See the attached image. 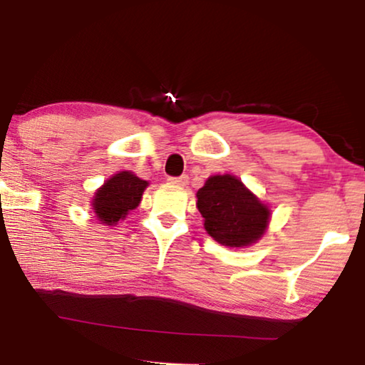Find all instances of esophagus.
<instances>
[{"label": "esophagus", "mask_w": 365, "mask_h": 365, "mask_svg": "<svg viewBox=\"0 0 365 365\" xmlns=\"http://www.w3.org/2000/svg\"><path fill=\"white\" fill-rule=\"evenodd\" d=\"M168 182L171 183V185H177V187H183V185H187L188 183V177L187 175H182V177H177V178H168Z\"/></svg>", "instance_id": "obj_1"}]
</instances>
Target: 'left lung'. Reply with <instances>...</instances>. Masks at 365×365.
Segmentation results:
<instances>
[{
	"instance_id": "8db88e82",
	"label": "left lung",
	"mask_w": 365,
	"mask_h": 365,
	"mask_svg": "<svg viewBox=\"0 0 365 365\" xmlns=\"http://www.w3.org/2000/svg\"><path fill=\"white\" fill-rule=\"evenodd\" d=\"M197 209L204 230L217 244L244 249L259 242L267 232L271 209L235 175H212L197 190Z\"/></svg>"
}]
</instances>
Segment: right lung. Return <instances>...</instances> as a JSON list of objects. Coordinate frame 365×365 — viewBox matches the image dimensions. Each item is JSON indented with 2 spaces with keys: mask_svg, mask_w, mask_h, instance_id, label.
<instances>
[{
  "mask_svg": "<svg viewBox=\"0 0 365 365\" xmlns=\"http://www.w3.org/2000/svg\"><path fill=\"white\" fill-rule=\"evenodd\" d=\"M149 182L137 177L133 171H118L103 183L91 200V209L104 226H115L125 220L132 209L140 204L142 194Z\"/></svg>",
  "mask_w": 365,
  "mask_h": 365,
  "instance_id": "1",
  "label": "right lung"
}]
</instances>
